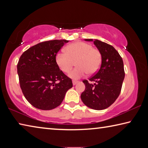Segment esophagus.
<instances>
[{
	"mask_svg": "<svg viewBox=\"0 0 148 148\" xmlns=\"http://www.w3.org/2000/svg\"><path fill=\"white\" fill-rule=\"evenodd\" d=\"M77 83H78V82L76 81V80H73V81H72V84H73L74 86H75V85H76Z\"/></svg>",
	"mask_w": 148,
	"mask_h": 148,
	"instance_id": "1",
	"label": "esophagus"
}]
</instances>
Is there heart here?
<instances>
[{
    "label": "heart",
    "instance_id": "b5f03b06",
    "mask_svg": "<svg viewBox=\"0 0 148 148\" xmlns=\"http://www.w3.org/2000/svg\"><path fill=\"white\" fill-rule=\"evenodd\" d=\"M77 66L69 72V76L77 79L88 73L94 74L98 71L101 64L102 56L97 49L92 48L91 44L83 42H76L65 48V53L59 52L56 55V61L63 72L71 71L74 61Z\"/></svg>",
    "mask_w": 148,
    "mask_h": 148
}]
</instances>
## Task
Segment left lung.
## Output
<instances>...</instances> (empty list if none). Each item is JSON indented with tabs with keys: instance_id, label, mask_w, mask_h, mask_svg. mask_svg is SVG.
<instances>
[{
	"instance_id": "left-lung-1",
	"label": "left lung",
	"mask_w": 148,
	"mask_h": 148,
	"mask_svg": "<svg viewBox=\"0 0 148 148\" xmlns=\"http://www.w3.org/2000/svg\"><path fill=\"white\" fill-rule=\"evenodd\" d=\"M94 42L101 54V65L99 71L90 77L89 83L84 80L86 89L81 94L84 104L90 108L102 110L108 108L116 101L121 90L125 78L123 59L111 45L99 40L85 39Z\"/></svg>"
}]
</instances>
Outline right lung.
<instances>
[{
    "instance_id": "obj_1",
    "label": "right lung",
    "mask_w": 148,
    "mask_h": 148,
    "mask_svg": "<svg viewBox=\"0 0 148 148\" xmlns=\"http://www.w3.org/2000/svg\"><path fill=\"white\" fill-rule=\"evenodd\" d=\"M67 42L66 40L41 42L19 58L17 69L20 87L26 99L36 108H56L72 87V79L60 71L56 61L57 52Z\"/></svg>"
}]
</instances>
